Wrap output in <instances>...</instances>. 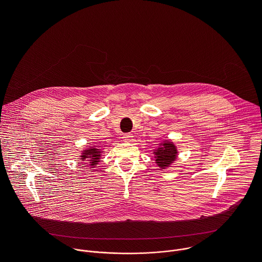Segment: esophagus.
Here are the masks:
<instances>
[{
	"instance_id": "obj_1",
	"label": "esophagus",
	"mask_w": 262,
	"mask_h": 262,
	"mask_svg": "<svg viewBox=\"0 0 262 262\" xmlns=\"http://www.w3.org/2000/svg\"><path fill=\"white\" fill-rule=\"evenodd\" d=\"M122 139H123V141H124V142H132V140H133V135H132V134L123 135Z\"/></svg>"
}]
</instances>
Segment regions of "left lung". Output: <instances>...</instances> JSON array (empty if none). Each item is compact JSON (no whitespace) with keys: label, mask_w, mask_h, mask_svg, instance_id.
I'll return each mask as SVG.
<instances>
[{"label":"left lung","mask_w":262,"mask_h":262,"mask_svg":"<svg viewBox=\"0 0 262 262\" xmlns=\"http://www.w3.org/2000/svg\"><path fill=\"white\" fill-rule=\"evenodd\" d=\"M152 151L156 164L161 169L169 168L178 158L177 146L169 139L162 141Z\"/></svg>","instance_id":"1"}]
</instances>
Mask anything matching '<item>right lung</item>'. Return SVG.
Instances as JSON below:
<instances>
[{
    "label": "right lung",
    "instance_id": "right-lung-1",
    "mask_svg": "<svg viewBox=\"0 0 262 262\" xmlns=\"http://www.w3.org/2000/svg\"><path fill=\"white\" fill-rule=\"evenodd\" d=\"M101 155V148H97L96 146H87L86 149L82 150L80 161H82V163H87L85 165H89L90 168H94L100 162Z\"/></svg>",
    "mask_w": 262,
    "mask_h": 262
}]
</instances>
